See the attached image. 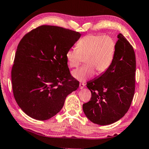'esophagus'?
I'll return each mask as SVG.
<instances>
[{"instance_id":"obj_1","label":"esophagus","mask_w":149,"mask_h":149,"mask_svg":"<svg viewBox=\"0 0 149 149\" xmlns=\"http://www.w3.org/2000/svg\"><path fill=\"white\" fill-rule=\"evenodd\" d=\"M85 86V85L84 84V83H80V84H79V89H84Z\"/></svg>"}]
</instances>
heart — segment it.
Wrapping results in <instances>:
<instances>
[{
    "label": "heart",
    "mask_w": 149,
    "mask_h": 149,
    "mask_svg": "<svg viewBox=\"0 0 149 149\" xmlns=\"http://www.w3.org/2000/svg\"><path fill=\"white\" fill-rule=\"evenodd\" d=\"M76 47L68 50L65 58L70 67L76 68L85 57L87 65L72 73L75 79L85 82L94 76L96 71L100 74L109 68L114 58L116 45L109 35H88L77 41Z\"/></svg>",
    "instance_id": "b5f03b06"
}]
</instances>
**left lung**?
Wrapping results in <instances>:
<instances>
[{"label":"left lung","mask_w":149,"mask_h":149,"mask_svg":"<svg viewBox=\"0 0 149 149\" xmlns=\"http://www.w3.org/2000/svg\"><path fill=\"white\" fill-rule=\"evenodd\" d=\"M118 38L110 67L99 77L87 83L91 98L83 104V110L91 122L100 125H109L121 119L129 110L134 96V50L122 33Z\"/></svg>","instance_id":"left-lung-1"}]
</instances>
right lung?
I'll list each match as a JSON object with an SVG mask.
<instances>
[{
  "label": "right lung",
  "instance_id": "1",
  "mask_svg": "<svg viewBox=\"0 0 149 149\" xmlns=\"http://www.w3.org/2000/svg\"><path fill=\"white\" fill-rule=\"evenodd\" d=\"M81 34L54 26H41L20 41L12 69V89L19 108L33 119L58 114L68 95L79 87L70 73L67 50Z\"/></svg>",
  "mask_w": 149,
  "mask_h": 149
}]
</instances>
